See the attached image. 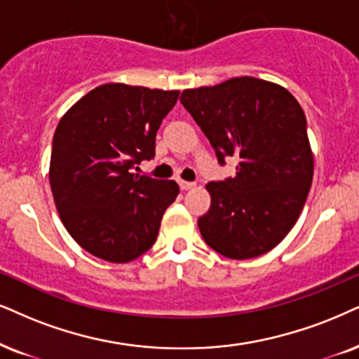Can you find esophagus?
Listing matches in <instances>:
<instances>
[{
  "instance_id": "1",
  "label": "esophagus",
  "mask_w": 359,
  "mask_h": 359,
  "mask_svg": "<svg viewBox=\"0 0 359 359\" xmlns=\"http://www.w3.org/2000/svg\"><path fill=\"white\" fill-rule=\"evenodd\" d=\"M180 188L187 191V189L194 188V183H193V181H183V180H180Z\"/></svg>"
}]
</instances>
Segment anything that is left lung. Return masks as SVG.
I'll use <instances>...</instances> for the list:
<instances>
[{
  "label": "left lung",
  "instance_id": "obj_1",
  "mask_svg": "<svg viewBox=\"0 0 359 359\" xmlns=\"http://www.w3.org/2000/svg\"><path fill=\"white\" fill-rule=\"evenodd\" d=\"M181 104L213 146L219 165L236 156V176L211 181V206L198 219L219 255L250 259L271 251L299 218L313 181L303 108L286 88L231 78L181 93Z\"/></svg>",
  "mask_w": 359,
  "mask_h": 359
}]
</instances>
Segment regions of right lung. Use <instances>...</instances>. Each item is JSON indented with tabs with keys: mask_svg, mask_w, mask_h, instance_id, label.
<instances>
[{
	"mask_svg": "<svg viewBox=\"0 0 359 359\" xmlns=\"http://www.w3.org/2000/svg\"><path fill=\"white\" fill-rule=\"evenodd\" d=\"M180 91L108 83L76 101L57 123L50 184L60 218L83 250L128 263L156 241L180 187L133 172L154 158L163 118Z\"/></svg>",
	"mask_w": 359,
	"mask_h": 359,
	"instance_id": "obj_1",
	"label": "right lung"
}]
</instances>
